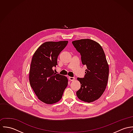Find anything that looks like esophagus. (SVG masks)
Here are the masks:
<instances>
[{
    "label": "esophagus",
    "mask_w": 133,
    "mask_h": 133,
    "mask_svg": "<svg viewBox=\"0 0 133 133\" xmlns=\"http://www.w3.org/2000/svg\"><path fill=\"white\" fill-rule=\"evenodd\" d=\"M69 79L70 81H73L75 80V78L74 77H69Z\"/></svg>",
    "instance_id": "esophagus-1"
}]
</instances>
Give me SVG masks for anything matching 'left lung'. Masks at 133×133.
Masks as SVG:
<instances>
[{
    "mask_svg": "<svg viewBox=\"0 0 133 133\" xmlns=\"http://www.w3.org/2000/svg\"><path fill=\"white\" fill-rule=\"evenodd\" d=\"M72 43L87 68L84 77L77 78L81 88L76 95L82 101L93 102L103 94L108 83L109 67L105 53L98 42L90 39L75 40Z\"/></svg>",
    "mask_w": 133,
    "mask_h": 133,
    "instance_id": "left-lung-1",
    "label": "left lung"
}]
</instances>
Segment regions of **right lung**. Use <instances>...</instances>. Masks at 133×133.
Instances as JSON below:
<instances>
[{
    "label": "right lung",
    "mask_w": 133,
    "mask_h": 133,
    "mask_svg": "<svg viewBox=\"0 0 133 133\" xmlns=\"http://www.w3.org/2000/svg\"><path fill=\"white\" fill-rule=\"evenodd\" d=\"M68 41H48L34 53L31 61L29 80L31 87L42 102L52 104L58 102L68 84L66 77L55 74L53 67L57 65V58Z\"/></svg>",
    "instance_id": "add662e5"
}]
</instances>
